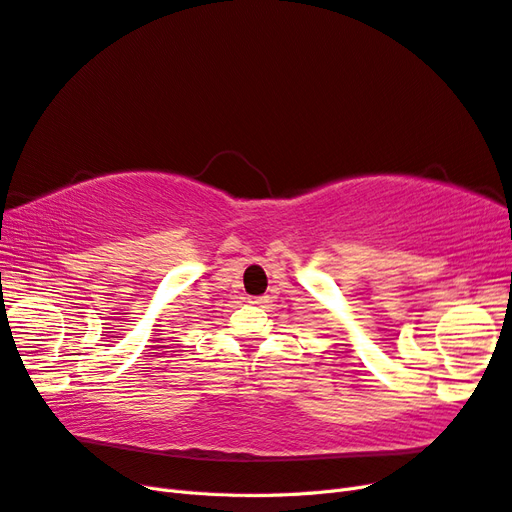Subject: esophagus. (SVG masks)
<instances>
[{"label": "esophagus", "mask_w": 512, "mask_h": 512, "mask_svg": "<svg viewBox=\"0 0 512 512\" xmlns=\"http://www.w3.org/2000/svg\"><path fill=\"white\" fill-rule=\"evenodd\" d=\"M247 303H252V305H267V303H269V297H247Z\"/></svg>", "instance_id": "obj_1"}]
</instances>
